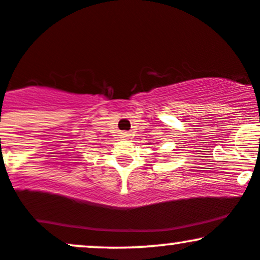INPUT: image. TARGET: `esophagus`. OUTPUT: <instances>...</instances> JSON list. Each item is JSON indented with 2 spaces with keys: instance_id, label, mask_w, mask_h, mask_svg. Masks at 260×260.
<instances>
[{
  "instance_id": "esophagus-1",
  "label": "esophagus",
  "mask_w": 260,
  "mask_h": 260,
  "mask_svg": "<svg viewBox=\"0 0 260 260\" xmlns=\"http://www.w3.org/2000/svg\"><path fill=\"white\" fill-rule=\"evenodd\" d=\"M129 136V134H127V133H123V137H128Z\"/></svg>"
}]
</instances>
